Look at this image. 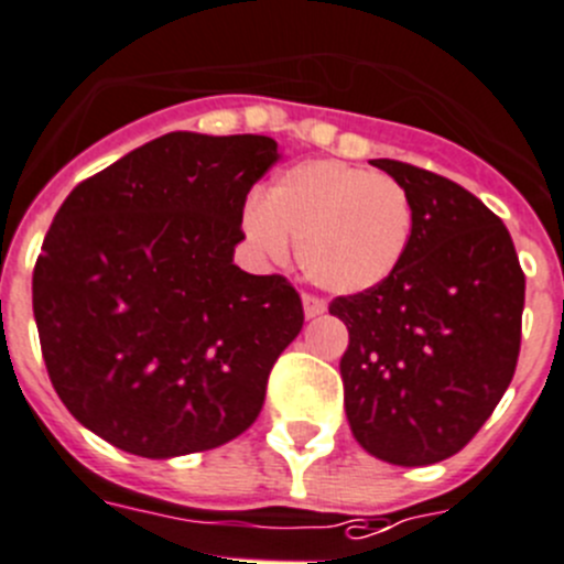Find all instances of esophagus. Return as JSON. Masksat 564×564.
Wrapping results in <instances>:
<instances>
[{
  "label": "esophagus",
  "instance_id": "esophagus-1",
  "mask_svg": "<svg viewBox=\"0 0 564 564\" xmlns=\"http://www.w3.org/2000/svg\"><path fill=\"white\" fill-rule=\"evenodd\" d=\"M302 304H304V315H307V318H315V315H321L326 310L324 299L313 296V293H304Z\"/></svg>",
  "mask_w": 564,
  "mask_h": 564
}]
</instances>
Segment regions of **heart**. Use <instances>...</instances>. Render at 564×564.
Instances as JSON below:
<instances>
[{"instance_id":"heart-1","label":"heart","mask_w":564,"mask_h":564,"mask_svg":"<svg viewBox=\"0 0 564 564\" xmlns=\"http://www.w3.org/2000/svg\"><path fill=\"white\" fill-rule=\"evenodd\" d=\"M243 235L271 260L299 246L315 285L351 296L399 271L412 240V205L393 176L313 160L282 171L268 185L265 205L246 207Z\"/></svg>"}]
</instances>
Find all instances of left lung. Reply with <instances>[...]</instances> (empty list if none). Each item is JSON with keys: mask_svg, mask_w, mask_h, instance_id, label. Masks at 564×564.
<instances>
[{"mask_svg": "<svg viewBox=\"0 0 564 564\" xmlns=\"http://www.w3.org/2000/svg\"><path fill=\"white\" fill-rule=\"evenodd\" d=\"M406 191L412 240L382 285L337 296L343 401L357 443L390 465L454 457L512 382L527 276L474 193L399 160H371Z\"/></svg>", "mask_w": 564, "mask_h": 564, "instance_id": "obj_1", "label": "left lung"}]
</instances>
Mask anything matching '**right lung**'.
Returning <instances> with one entry per match:
<instances>
[{
  "instance_id": "obj_1",
  "label": "right lung",
  "mask_w": 564,
  "mask_h": 564,
  "mask_svg": "<svg viewBox=\"0 0 564 564\" xmlns=\"http://www.w3.org/2000/svg\"><path fill=\"white\" fill-rule=\"evenodd\" d=\"M265 135L169 132L79 182L32 271L46 371L66 410L149 459L218 448L257 421L302 332L285 276L232 262Z\"/></svg>"
}]
</instances>
